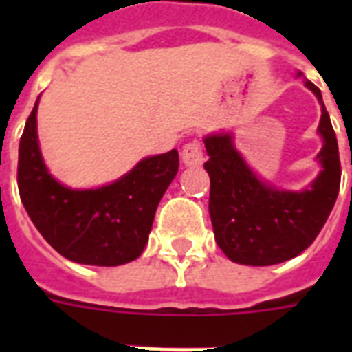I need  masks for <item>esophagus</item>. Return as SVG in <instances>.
I'll return each instance as SVG.
<instances>
[{
  "instance_id": "1",
  "label": "esophagus",
  "mask_w": 352,
  "mask_h": 352,
  "mask_svg": "<svg viewBox=\"0 0 352 352\" xmlns=\"http://www.w3.org/2000/svg\"><path fill=\"white\" fill-rule=\"evenodd\" d=\"M204 160L203 146L199 140H192L182 148V162L186 166H201Z\"/></svg>"
}]
</instances>
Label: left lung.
<instances>
[{
    "label": "left lung",
    "mask_w": 352,
    "mask_h": 352,
    "mask_svg": "<svg viewBox=\"0 0 352 352\" xmlns=\"http://www.w3.org/2000/svg\"><path fill=\"white\" fill-rule=\"evenodd\" d=\"M305 85L322 102L316 85L309 80ZM318 129L323 137L318 155L323 170L301 193L279 192L257 181L228 135L204 138L210 157L204 162L210 175V217L215 241L228 259L267 267L289 261L314 243L336 203L342 179L338 140L325 106Z\"/></svg>",
    "instance_id": "obj_1"
}]
</instances>
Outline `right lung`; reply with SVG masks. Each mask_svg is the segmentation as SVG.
<instances>
[{
  "label": "right lung",
  "instance_id": "add662e5",
  "mask_svg": "<svg viewBox=\"0 0 352 352\" xmlns=\"http://www.w3.org/2000/svg\"><path fill=\"white\" fill-rule=\"evenodd\" d=\"M36 111L19 138L18 188L30 221L49 245L74 263L117 267L148 245L155 212L179 171V153L149 157L98 190H71L49 175L36 135Z\"/></svg>",
  "mask_w": 352,
  "mask_h": 352
}]
</instances>
